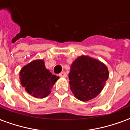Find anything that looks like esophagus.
Returning <instances> with one entry per match:
<instances>
[{"mask_svg":"<svg viewBox=\"0 0 130 130\" xmlns=\"http://www.w3.org/2000/svg\"><path fill=\"white\" fill-rule=\"evenodd\" d=\"M59 76H60V77H62V78H65V77L67 76V74L65 73V72H61L60 74H59Z\"/></svg>","mask_w":130,"mask_h":130,"instance_id":"obj_1","label":"esophagus"}]
</instances>
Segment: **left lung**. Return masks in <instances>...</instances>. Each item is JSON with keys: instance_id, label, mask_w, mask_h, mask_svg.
<instances>
[{"instance_id": "1", "label": "left lung", "mask_w": 130, "mask_h": 130, "mask_svg": "<svg viewBox=\"0 0 130 130\" xmlns=\"http://www.w3.org/2000/svg\"><path fill=\"white\" fill-rule=\"evenodd\" d=\"M109 75L105 64L98 59L82 55L74 60L70 66V87L76 99L87 102L101 93Z\"/></svg>"}]
</instances>
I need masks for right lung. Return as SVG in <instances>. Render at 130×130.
<instances>
[{"instance_id": "right-lung-1", "label": "right lung", "mask_w": 130, "mask_h": 130, "mask_svg": "<svg viewBox=\"0 0 130 130\" xmlns=\"http://www.w3.org/2000/svg\"><path fill=\"white\" fill-rule=\"evenodd\" d=\"M21 84L30 95L44 98L51 93V88L59 79L46 69L43 60H35L24 65L19 72Z\"/></svg>"}]
</instances>
